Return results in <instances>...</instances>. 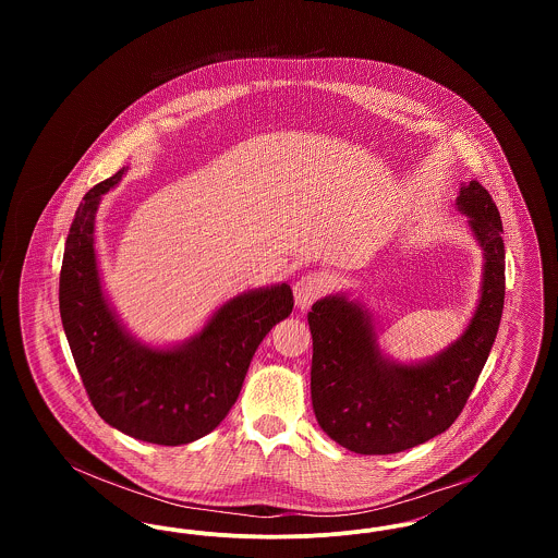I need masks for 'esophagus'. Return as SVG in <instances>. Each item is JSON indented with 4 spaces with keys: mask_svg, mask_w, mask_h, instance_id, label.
Returning <instances> with one entry per match:
<instances>
[{
    "mask_svg": "<svg viewBox=\"0 0 558 558\" xmlns=\"http://www.w3.org/2000/svg\"><path fill=\"white\" fill-rule=\"evenodd\" d=\"M328 289V280L324 274L312 271L305 274L296 280L294 284V303L299 310H307L314 301H318L319 296Z\"/></svg>",
    "mask_w": 558,
    "mask_h": 558,
    "instance_id": "esophagus-1",
    "label": "esophagus"
}]
</instances>
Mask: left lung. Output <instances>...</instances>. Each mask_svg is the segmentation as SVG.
I'll use <instances>...</instances> for the list:
<instances>
[{
  "mask_svg": "<svg viewBox=\"0 0 558 558\" xmlns=\"http://www.w3.org/2000/svg\"><path fill=\"white\" fill-rule=\"evenodd\" d=\"M456 205L469 215L485 264L475 316L441 353L418 364L385 357L368 310L345 294L319 299L307 314L314 412L322 430L347 450L398 453L444 433L487 362L505 307L502 219L477 180L460 187Z\"/></svg>",
  "mask_w": 558,
  "mask_h": 558,
  "instance_id": "obj_1",
  "label": "left lung"
}]
</instances>
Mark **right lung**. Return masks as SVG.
<instances>
[{"mask_svg": "<svg viewBox=\"0 0 558 558\" xmlns=\"http://www.w3.org/2000/svg\"><path fill=\"white\" fill-rule=\"evenodd\" d=\"M123 173L125 167L92 187L75 213L60 269V318L100 418L140 441L182 446L226 418L257 347L271 326L291 316L294 301L287 282L242 292L182 345L135 341L108 305L94 246L102 194Z\"/></svg>", "mask_w": 558, "mask_h": 558, "instance_id": "1", "label": "right lung"}]
</instances>
